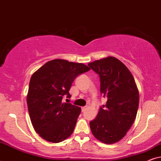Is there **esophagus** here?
Returning <instances> with one entry per match:
<instances>
[{"mask_svg": "<svg viewBox=\"0 0 161 161\" xmlns=\"http://www.w3.org/2000/svg\"><path fill=\"white\" fill-rule=\"evenodd\" d=\"M86 109V107H81V111H82V112H84V111H85Z\"/></svg>", "mask_w": 161, "mask_h": 161, "instance_id": "34e87169", "label": "esophagus"}]
</instances>
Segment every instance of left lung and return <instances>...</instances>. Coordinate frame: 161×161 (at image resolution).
<instances>
[{"label": "left lung", "instance_id": "obj_1", "mask_svg": "<svg viewBox=\"0 0 161 161\" xmlns=\"http://www.w3.org/2000/svg\"><path fill=\"white\" fill-rule=\"evenodd\" d=\"M99 76L100 92L107 99L89 122L94 137L111 144L123 138L135 121L139 94L134 78L124 64L108 57L88 64Z\"/></svg>", "mask_w": 161, "mask_h": 161}]
</instances>
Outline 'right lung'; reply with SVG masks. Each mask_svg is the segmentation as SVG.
Here are the masks:
<instances>
[{"mask_svg": "<svg viewBox=\"0 0 161 161\" xmlns=\"http://www.w3.org/2000/svg\"><path fill=\"white\" fill-rule=\"evenodd\" d=\"M90 70L81 63L57 59L49 61L32 75L27 103L35 131L43 139L59 143L72 135L81 108L62 103L75 78Z\"/></svg>", "mask_w": 161, "mask_h": 161, "instance_id": "add662e5", "label": "right lung"}]
</instances>
